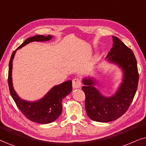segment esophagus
I'll list each match as a JSON object with an SVG mask.
<instances>
[{"instance_id": "obj_1", "label": "esophagus", "mask_w": 146, "mask_h": 146, "mask_svg": "<svg viewBox=\"0 0 146 146\" xmlns=\"http://www.w3.org/2000/svg\"><path fill=\"white\" fill-rule=\"evenodd\" d=\"M81 80L78 78H75L72 80V86L74 88H79L81 87Z\"/></svg>"}]
</instances>
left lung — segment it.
Wrapping results in <instances>:
<instances>
[{"label":"left lung","instance_id":"left-lung-1","mask_svg":"<svg viewBox=\"0 0 146 146\" xmlns=\"http://www.w3.org/2000/svg\"><path fill=\"white\" fill-rule=\"evenodd\" d=\"M113 37V47L108 53L110 62L118 64L124 72L123 82L113 96L101 95L93 86L95 81L85 78L82 89L85 94V108L88 117L94 121L108 122L115 120L126 112L136 92L139 81L137 61L131 50L118 38Z\"/></svg>","mask_w":146,"mask_h":146}]
</instances>
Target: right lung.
<instances>
[{
  "label": "right lung",
  "instance_id": "right-lung-1",
  "mask_svg": "<svg viewBox=\"0 0 146 146\" xmlns=\"http://www.w3.org/2000/svg\"><path fill=\"white\" fill-rule=\"evenodd\" d=\"M52 36L48 35L44 36L43 35H36L35 36L27 38L17 49H19L27 44L34 41L49 40L52 38ZM16 50L12 54L9 62V91L14 101L15 102L17 107L21 110L23 115L30 120L39 123H49L56 120L61 114L62 110V101L64 98L71 92L72 81L68 80L61 84L56 86L52 88L48 93L43 98L39 101L30 102L23 100L18 96L17 93L14 90L12 82V69H13V60L15 56Z\"/></svg>",
  "mask_w": 146,
  "mask_h": 146
}]
</instances>
